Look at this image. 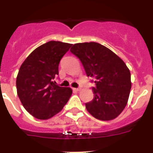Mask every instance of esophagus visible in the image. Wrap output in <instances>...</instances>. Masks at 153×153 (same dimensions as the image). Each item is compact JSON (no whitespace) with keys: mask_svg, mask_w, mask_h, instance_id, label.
<instances>
[{"mask_svg":"<svg viewBox=\"0 0 153 153\" xmlns=\"http://www.w3.org/2000/svg\"><path fill=\"white\" fill-rule=\"evenodd\" d=\"M73 91H81V88H73Z\"/></svg>","mask_w":153,"mask_h":153,"instance_id":"1","label":"esophagus"}]
</instances>
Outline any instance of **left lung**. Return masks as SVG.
Masks as SVG:
<instances>
[{
  "label": "left lung",
  "instance_id": "1",
  "mask_svg": "<svg viewBox=\"0 0 153 153\" xmlns=\"http://www.w3.org/2000/svg\"><path fill=\"white\" fill-rule=\"evenodd\" d=\"M71 51L79 58L87 76L95 79L94 98L86 103L95 118L110 121L123 111L130 93V71L121 58L102 44L90 42L74 44Z\"/></svg>",
  "mask_w": 153,
  "mask_h": 153
}]
</instances>
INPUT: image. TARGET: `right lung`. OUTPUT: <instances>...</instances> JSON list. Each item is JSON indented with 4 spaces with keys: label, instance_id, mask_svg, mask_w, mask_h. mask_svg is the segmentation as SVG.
I'll list each match as a JSON object with an SVG mask.
<instances>
[{
    "label": "right lung",
    "instance_id": "1",
    "mask_svg": "<svg viewBox=\"0 0 153 153\" xmlns=\"http://www.w3.org/2000/svg\"><path fill=\"white\" fill-rule=\"evenodd\" d=\"M72 44L49 41L38 47L20 66L16 77L18 97L25 109L39 120L59 113L72 94L70 87L53 81L59 75V64Z\"/></svg>",
    "mask_w": 153,
    "mask_h": 153
}]
</instances>
